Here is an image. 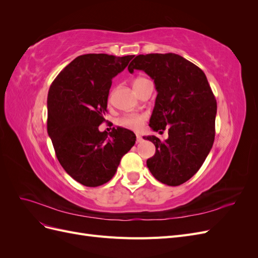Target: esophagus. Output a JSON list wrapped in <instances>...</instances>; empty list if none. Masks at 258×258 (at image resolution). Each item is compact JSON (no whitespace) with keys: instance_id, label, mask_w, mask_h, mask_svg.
Listing matches in <instances>:
<instances>
[{"instance_id":"34e87169","label":"esophagus","mask_w":258,"mask_h":258,"mask_svg":"<svg viewBox=\"0 0 258 258\" xmlns=\"http://www.w3.org/2000/svg\"><path fill=\"white\" fill-rule=\"evenodd\" d=\"M142 141H143V138L140 135H137V143H141Z\"/></svg>"}]
</instances>
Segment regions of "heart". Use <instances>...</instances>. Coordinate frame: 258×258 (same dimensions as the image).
Wrapping results in <instances>:
<instances>
[{"label": "heart", "mask_w": 258, "mask_h": 258, "mask_svg": "<svg viewBox=\"0 0 258 258\" xmlns=\"http://www.w3.org/2000/svg\"><path fill=\"white\" fill-rule=\"evenodd\" d=\"M145 82H147V80L144 79V77H139V79L135 80L134 82V88H137L138 86L142 85ZM145 120H146L145 114H128L126 116L121 117L118 122L120 126L126 127L128 129L140 130L142 128Z\"/></svg>", "instance_id": "b5f03b06"}]
</instances>
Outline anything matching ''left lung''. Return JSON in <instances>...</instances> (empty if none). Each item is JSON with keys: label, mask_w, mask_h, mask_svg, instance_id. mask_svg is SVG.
<instances>
[{"label": "left lung", "mask_w": 258, "mask_h": 258, "mask_svg": "<svg viewBox=\"0 0 258 258\" xmlns=\"http://www.w3.org/2000/svg\"><path fill=\"white\" fill-rule=\"evenodd\" d=\"M128 70H142L154 80L158 93L150 127L168 128L169 138L163 142L155 136L143 137L156 147L146 166L159 182L181 185L200 169L214 142L217 106L207 76L172 52L139 54Z\"/></svg>", "instance_id": "obj_1"}]
</instances>
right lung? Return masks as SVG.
Wrapping results in <instances>:
<instances>
[{"mask_svg":"<svg viewBox=\"0 0 258 258\" xmlns=\"http://www.w3.org/2000/svg\"><path fill=\"white\" fill-rule=\"evenodd\" d=\"M134 57L82 54L62 70L49 88L48 136L62 168L84 186L110 181L122 156L136 143V135L128 129L99 131L113 77Z\"/></svg>","mask_w":258,"mask_h":258,"instance_id":"obj_1","label":"right lung"}]
</instances>
